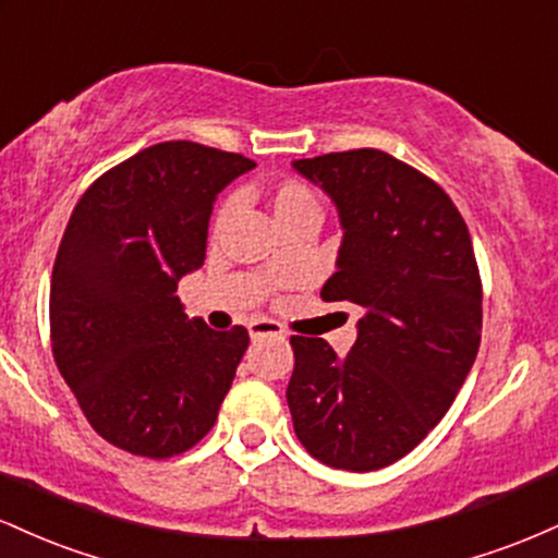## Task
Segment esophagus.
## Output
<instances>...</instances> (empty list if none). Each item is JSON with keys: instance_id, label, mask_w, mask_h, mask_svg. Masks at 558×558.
Segmentation results:
<instances>
[{"instance_id": "esophagus-1", "label": "esophagus", "mask_w": 558, "mask_h": 558, "mask_svg": "<svg viewBox=\"0 0 558 558\" xmlns=\"http://www.w3.org/2000/svg\"><path fill=\"white\" fill-rule=\"evenodd\" d=\"M248 336H252V341H262V338H278V341H283L286 330L278 323H272V319H254L248 325Z\"/></svg>"}]
</instances>
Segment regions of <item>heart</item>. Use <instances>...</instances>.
Here are the masks:
<instances>
[{"label":"heart","instance_id":"b5f03b06","mask_svg":"<svg viewBox=\"0 0 558 558\" xmlns=\"http://www.w3.org/2000/svg\"><path fill=\"white\" fill-rule=\"evenodd\" d=\"M267 198H270L272 213L283 228L293 226V222H301V220H317L319 217L317 194L310 189V185L301 183V181H293V178H286V181L272 183L270 189H267ZM233 207H235L233 198H228V202H222L220 207H217L215 220H213L215 235L228 226L230 215H233Z\"/></svg>","mask_w":558,"mask_h":558}]
</instances>
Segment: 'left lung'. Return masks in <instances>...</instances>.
<instances>
[{
    "mask_svg": "<svg viewBox=\"0 0 558 558\" xmlns=\"http://www.w3.org/2000/svg\"><path fill=\"white\" fill-rule=\"evenodd\" d=\"M293 168L336 202L343 226L319 296L362 310L345 356L291 336L293 430L323 464L373 472L438 425L475 364L483 283L470 230L438 183L388 151H332Z\"/></svg>",
    "mask_w": 558,
    "mask_h": 558,
    "instance_id": "obj_1",
    "label": "left lung"
}]
</instances>
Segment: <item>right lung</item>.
Masks as SVG:
<instances>
[{
  "label": "right lung",
  "instance_id": "1",
  "mask_svg": "<svg viewBox=\"0 0 558 558\" xmlns=\"http://www.w3.org/2000/svg\"><path fill=\"white\" fill-rule=\"evenodd\" d=\"M252 159L165 141L78 198L57 248L49 332L57 369L107 444L170 459L213 430L248 332L189 319L178 280L204 265L215 196Z\"/></svg>",
  "mask_w": 558,
  "mask_h": 558
}]
</instances>
